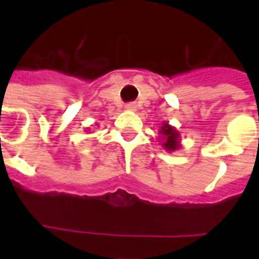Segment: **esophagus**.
Returning a JSON list of instances; mask_svg holds the SVG:
<instances>
[{"instance_id": "obj_1", "label": "esophagus", "mask_w": 259, "mask_h": 259, "mask_svg": "<svg viewBox=\"0 0 259 259\" xmlns=\"http://www.w3.org/2000/svg\"><path fill=\"white\" fill-rule=\"evenodd\" d=\"M125 109L127 110V111H136V110H137V105H136L134 102H132V103H127V105L125 106Z\"/></svg>"}]
</instances>
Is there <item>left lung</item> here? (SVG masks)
<instances>
[{
    "instance_id": "1",
    "label": "left lung",
    "mask_w": 259,
    "mask_h": 259,
    "mask_svg": "<svg viewBox=\"0 0 259 259\" xmlns=\"http://www.w3.org/2000/svg\"><path fill=\"white\" fill-rule=\"evenodd\" d=\"M160 134H161V145L166 152H175L180 149V133L176 127L170 126L168 122H164L160 127Z\"/></svg>"
}]
</instances>
